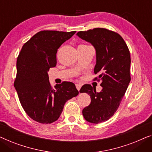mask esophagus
<instances>
[{
	"label": "esophagus",
	"instance_id": "esophagus-1",
	"mask_svg": "<svg viewBox=\"0 0 152 152\" xmlns=\"http://www.w3.org/2000/svg\"><path fill=\"white\" fill-rule=\"evenodd\" d=\"M81 86H82V85H81V84H76V89H78V90L79 91L80 89V88H81Z\"/></svg>",
	"mask_w": 152,
	"mask_h": 152
}]
</instances>
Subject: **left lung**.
<instances>
[{
    "label": "left lung",
    "instance_id": "left-lung-1",
    "mask_svg": "<svg viewBox=\"0 0 152 152\" xmlns=\"http://www.w3.org/2000/svg\"><path fill=\"white\" fill-rule=\"evenodd\" d=\"M77 36L94 47L96 54L95 80L101 81L102 89L96 92L91 85L81 87L80 93L90 96L91 102L83 110L87 121L98 124L107 121L118 110L131 80L129 50L118 33L104 28L78 31Z\"/></svg>",
    "mask_w": 152,
    "mask_h": 152
}]
</instances>
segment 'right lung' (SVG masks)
<instances>
[{
	"instance_id": "1",
	"label": "right lung",
	"mask_w": 152,
	"mask_h": 152,
	"mask_svg": "<svg viewBox=\"0 0 152 152\" xmlns=\"http://www.w3.org/2000/svg\"><path fill=\"white\" fill-rule=\"evenodd\" d=\"M75 33L40 31L23 45L17 58L14 85L25 112L38 123L57 121L65 102L78 94L71 82L65 81L53 89L48 73L56 65L58 49Z\"/></svg>"
}]
</instances>
